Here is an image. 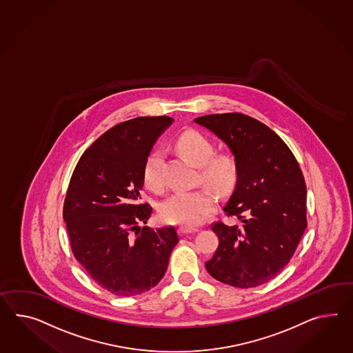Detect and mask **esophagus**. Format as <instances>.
I'll return each instance as SVG.
<instances>
[{
    "mask_svg": "<svg viewBox=\"0 0 353 353\" xmlns=\"http://www.w3.org/2000/svg\"><path fill=\"white\" fill-rule=\"evenodd\" d=\"M179 231H180L181 234H189V233L199 232V228L190 227V225H181Z\"/></svg>",
    "mask_w": 353,
    "mask_h": 353,
    "instance_id": "34e87169",
    "label": "esophagus"
}]
</instances>
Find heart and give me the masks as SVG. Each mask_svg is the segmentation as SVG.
Masks as SVG:
<instances>
[{"mask_svg": "<svg viewBox=\"0 0 353 353\" xmlns=\"http://www.w3.org/2000/svg\"><path fill=\"white\" fill-rule=\"evenodd\" d=\"M181 154L190 162L199 165L201 180L219 194H227L237 181V163L232 155L212 157L214 146L212 141L198 131L190 130L176 140ZM163 153L159 149L152 150L146 157L143 179L146 188L161 192L164 188L162 174ZM216 207V198L207 189L176 191L161 205V215L165 222L185 225L201 223Z\"/></svg>", "mask_w": 353, "mask_h": 353, "instance_id": "1", "label": "heart"}]
</instances>
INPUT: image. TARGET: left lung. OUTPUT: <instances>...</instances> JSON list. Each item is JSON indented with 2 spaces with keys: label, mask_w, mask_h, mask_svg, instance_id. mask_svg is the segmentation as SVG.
Returning a JSON list of instances; mask_svg holds the SVG:
<instances>
[{
  "label": "left lung",
  "mask_w": 353,
  "mask_h": 353,
  "mask_svg": "<svg viewBox=\"0 0 353 353\" xmlns=\"http://www.w3.org/2000/svg\"><path fill=\"white\" fill-rule=\"evenodd\" d=\"M194 122L230 148L239 170L223 210L241 224L212 225L219 245L205 263L208 273L239 288L267 283L288 264L307 225L301 168L273 130L246 114H208Z\"/></svg>",
  "instance_id": "1"
}]
</instances>
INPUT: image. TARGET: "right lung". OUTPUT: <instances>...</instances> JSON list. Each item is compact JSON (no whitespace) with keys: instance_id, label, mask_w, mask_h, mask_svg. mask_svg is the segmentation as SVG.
Wrapping results in <instances>:
<instances>
[{"instance_id":"1","label":"right lung","mask_w":353,"mask_h":353,"mask_svg":"<svg viewBox=\"0 0 353 353\" xmlns=\"http://www.w3.org/2000/svg\"><path fill=\"white\" fill-rule=\"evenodd\" d=\"M173 119L137 117L105 131L80 157L63 221L75 259L108 292L130 297L159 283L179 234L140 227L152 214L140 203L146 157Z\"/></svg>"}]
</instances>
